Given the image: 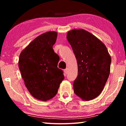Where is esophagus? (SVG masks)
I'll return each mask as SVG.
<instances>
[{"label": "esophagus", "instance_id": "obj_1", "mask_svg": "<svg viewBox=\"0 0 126 126\" xmlns=\"http://www.w3.org/2000/svg\"><path fill=\"white\" fill-rule=\"evenodd\" d=\"M64 73L65 75V74H67V73H68V69H67V68H66V69L64 70Z\"/></svg>", "mask_w": 126, "mask_h": 126}]
</instances>
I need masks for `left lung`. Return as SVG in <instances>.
I'll list each match as a JSON object with an SVG mask.
<instances>
[{
	"mask_svg": "<svg viewBox=\"0 0 126 126\" xmlns=\"http://www.w3.org/2000/svg\"><path fill=\"white\" fill-rule=\"evenodd\" d=\"M67 39L78 64V74L73 84L74 93L83 101L94 99L109 77L111 57L103 43L86 30L68 31Z\"/></svg>",
	"mask_w": 126,
	"mask_h": 126,
	"instance_id": "obj_1",
	"label": "left lung"
}]
</instances>
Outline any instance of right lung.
I'll return each mask as SVG.
<instances>
[{
  "mask_svg": "<svg viewBox=\"0 0 126 126\" xmlns=\"http://www.w3.org/2000/svg\"><path fill=\"white\" fill-rule=\"evenodd\" d=\"M57 38L56 32L42 34L19 55V68L25 87L34 98L40 101L53 98L64 78L62 70L58 68V55L53 49Z\"/></svg>",
  "mask_w": 126,
  "mask_h": 126,
  "instance_id": "1",
  "label": "right lung"
}]
</instances>
